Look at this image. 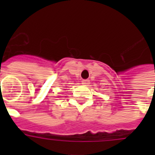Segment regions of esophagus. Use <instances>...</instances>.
Wrapping results in <instances>:
<instances>
[{"instance_id":"obj_1","label":"esophagus","mask_w":155,"mask_h":155,"mask_svg":"<svg viewBox=\"0 0 155 155\" xmlns=\"http://www.w3.org/2000/svg\"><path fill=\"white\" fill-rule=\"evenodd\" d=\"M81 82L84 85H87V84H89V81L88 80H82Z\"/></svg>"}]
</instances>
